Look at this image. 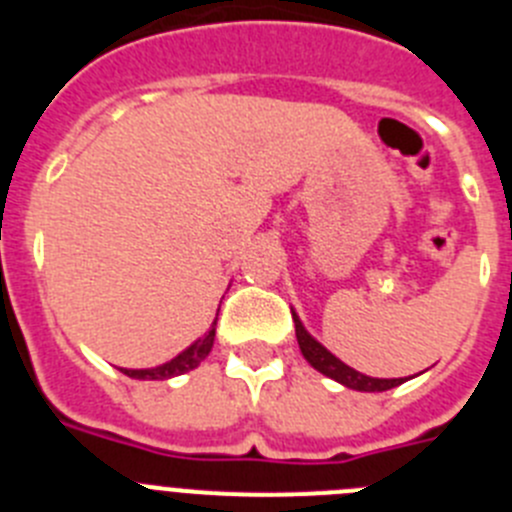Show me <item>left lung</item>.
Listing matches in <instances>:
<instances>
[{
  "mask_svg": "<svg viewBox=\"0 0 512 512\" xmlns=\"http://www.w3.org/2000/svg\"><path fill=\"white\" fill-rule=\"evenodd\" d=\"M292 320H295V333H297V343H300V351L307 361H310L312 369H318L320 374L325 377L336 379L341 382L343 387H351V390H359V392H384V390H392L397 384H402L405 379H374V377H366V374H359L356 369L343 364L341 359L330 354L328 348L320 346L315 338L302 328L300 318H297L295 312H292Z\"/></svg>",
  "mask_w": 512,
  "mask_h": 512,
  "instance_id": "left-lung-1",
  "label": "left lung"
}]
</instances>
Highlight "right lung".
Masks as SVG:
<instances>
[{
	"label": "right lung",
	"instance_id": "1",
	"mask_svg": "<svg viewBox=\"0 0 512 512\" xmlns=\"http://www.w3.org/2000/svg\"><path fill=\"white\" fill-rule=\"evenodd\" d=\"M215 323H217V318H215ZM215 323H212V328L207 330L200 341L192 343V346H189L184 354H179L176 359H171L169 364L156 366V369H122V374H128V377H133V379H169V377H176V374L189 372V369H194V366H200V361H205V356L210 354L212 341H215Z\"/></svg>",
	"mask_w": 512,
	"mask_h": 512
}]
</instances>
